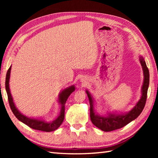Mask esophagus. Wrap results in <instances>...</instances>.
Wrapping results in <instances>:
<instances>
[{
  "label": "esophagus",
  "instance_id": "obj_1",
  "mask_svg": "<svg viewBox=\"0 0 158 158\" xmlns=\"http://www.w3.org/2000/svg\"><path fill=\"white\" fill-rule=\"evenodd\" d=\"M82 81V82H85L84 80H83V79H82V81Z\"/></svg>",
  "mask_w": 158,
  "mask_h": 158
}]
</instances>
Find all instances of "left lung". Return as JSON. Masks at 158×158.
<instances>
[{
  "mask_svg": "<svg viewBox=\"0 0 158 158\" xmlns=\"http://www.w3.org/2000/svg\"><path fill=\"white\" fill-rule=\"evenodd\" d=\"M139 60L140 64L142 66L144 75V81L141 89L142 95L135 106L128 113L119 114V115L118 114L109 113L106 116L98 115L94 109V100L92 97L89 91L86 90V94L88 96L90 105V119H91L94 125L104 132H110V131L122 128L126 126L127 123L135 120L139 116L145 106L147 90H148L149 84V72L145 60L142 56H140Z\"/></svg>",
  "mask_w": 158,
  "mask_h": 158,
  "instance_id": "8db88e82",
  "label": "left lung"
}]
</instances>
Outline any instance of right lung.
Instances as JSON below:
<instances>
[{"mask_svg": "<svg viewBox=\"0 0 158 158\" xmlns=\"http://www.w3.org/2000/svg\"><path fill=\"white\" fill-rule=\"evenodd\" d=\"M11 66L9 67L7 73H6V80H5V89L7 94L8 96V100L9 103V106L11 107V109L12 110L13 113L14 115L19 120L20 122L25 123L30 127L32 129L37 130L43 131V132H52L56 129H58L63 122L64 119V110H65V103L66 102L67 99L69 97V96L75 91V86L71 85L69 87L60 92L58 98L59 103L61 105V109H60V113L59 114V116L57 118L52 121L51 122H46L45 121L40 120L38 119H34V118H30V117H26L23 115V114L20 113L18 109L16 108L15 106V104L13 102L12 96L10 92L9 89V78H10V73H11Z\"/></svg>", "mask_w": 158, "mask_h": 158, "instance_id": "obj_1", "label": "right lung"}]
</instances>
